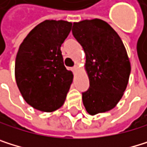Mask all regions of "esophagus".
<instances>
[{
  "label": "esophagus",
  "mask_w": 147,
  "mask_h": 147,
  "mask_svg": "<svg viewBox=\"0 0 147 147\" xmlns=\"http://www.w3.org/2000/svg\"><path fill=\"white\" fill-rule=\"evenodd\" d=\"M78 69H79V67H78V65H76V67H74L72 68V70H73L74 73H76V72L78 71Z\"/></svg>",
  "instance_id": "1"
}]
</instances>
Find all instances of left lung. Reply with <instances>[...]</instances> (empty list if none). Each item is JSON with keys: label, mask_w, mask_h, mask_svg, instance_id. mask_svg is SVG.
Wrapping results in <instances>:
<instances>
[{"label": "left lung", "mask_w": 147, "mask_h": 147, "mask_svg": "<svg viewBox=\"0 0 147 147\" xmlns=\"http://www.w3.org/2000/svg\"><path fill=\"white\" fill-rule=\"evenodd\" d=\"M73 35L86 54L89 88L82 93L88 114L96 115L116 107L126 89L131 63L120 36L101 19L74 23Z\"/></svg>", "instance_id": "obj_1"}]
</instances>
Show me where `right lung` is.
<instances>
[{
  "label": "right lung",
  "instance_id": "add662e5",
  "mask_svg": "<svg viewBox=\"0 0 147 147\" xmlns=\"http://www.w3.org/2000/svg\"><path fill=\"white\" fill-rule=\"evenodd\" d=\"M72 23L45 20L36 25L20 45L15 76L25 102L36 109L53 112L65 102L73 73L64 65L60 51Z\"/></svg>",
  "mask_w": 147,
  "mask_h": 147
}]
</instances>
